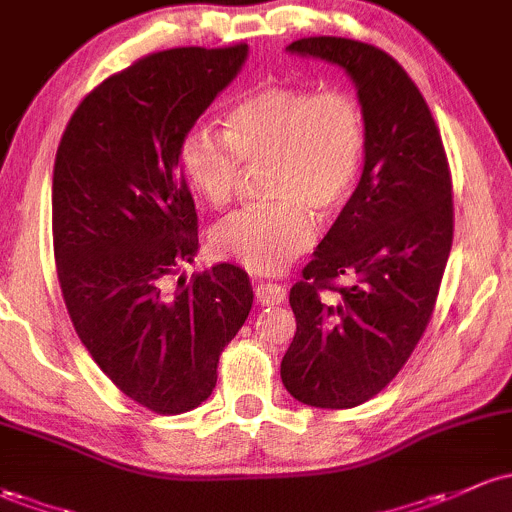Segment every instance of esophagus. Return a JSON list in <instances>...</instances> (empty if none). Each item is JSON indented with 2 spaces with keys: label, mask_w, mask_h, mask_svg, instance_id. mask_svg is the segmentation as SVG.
<instances>
[{
  "label": "esophagus",
  "mask_w": 512,
  "mask_h": 512,
  "mask_svg": "<svg viewBox=\"0 0 512 512\" xmlns=\"http://www.w3.org/2000/svg\"><path fill=\"white\" fill-rule=\"evenodd\" d=\"M256 300L261 305H280L285 300V288L278 283H261L256 288Z\"/></svg>",
  "instance_id": "esophagus-1"
}]
</instances>
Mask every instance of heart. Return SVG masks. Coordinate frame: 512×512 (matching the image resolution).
<instances>
[{
	"label": "heart",
	"mask_w": 512,
	"mask_h": 512,
	"mask_svg": "<svg viewBox=\"0 0 512 512\" xmlns=\"http://www.w3.org/2000/svg\"><path fill=\"white\" fill-rule=\"evenodd\" d=\"M366 126L359 104L342 92L263 87L227 114V131L192 126L180 166L197 195L222 210L246 170H263L271 202L224 219L212 251L254 273H278L315 241V222L334 217L359 180Z\"/></svg>",
	"instance_id": "1"
}]
</instances>
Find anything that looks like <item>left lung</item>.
<instances>
[{"label":"left lung","instance_id":"8db88e82","mask_svg":"<svg viewBox=\"0 0 512 512\" xmlns=\"http://www.w3.org/2000/svg\"><path fill=\"white\" fill-rule=\"evenodd\" d=\"M285 51L349 75L366 151L359 185L290 288L298 332L280 378L312 408H356L398 376L430 322L452 251V178L425 97L388 53L337 36Z\"/></svg>","mask_w":512,"mask_h":512}]
</instances>
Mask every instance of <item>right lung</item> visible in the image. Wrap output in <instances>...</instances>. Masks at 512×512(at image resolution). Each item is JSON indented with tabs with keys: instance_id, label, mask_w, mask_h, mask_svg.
Masks as SVG:
<instances>
[{
	"instance_id": "add662e5",
	"label": "right lung",
	"mask_w": 512,
	"mask_h": 512,
	"mask_svg": "<svg viewBox=\"0 0 512 512\" xmlns=\"http://www.w3.org/2000/svg\"><path fill=\"white\" fill-rule=\"evenodd\" d=\"M246 58V43L141 58L80 102L56 153L53 251L70 320L109 381L161 415L210 398L254 305L232 263L168 285L200 249L180 144Z\"/></svg>"
}]
</instances>
